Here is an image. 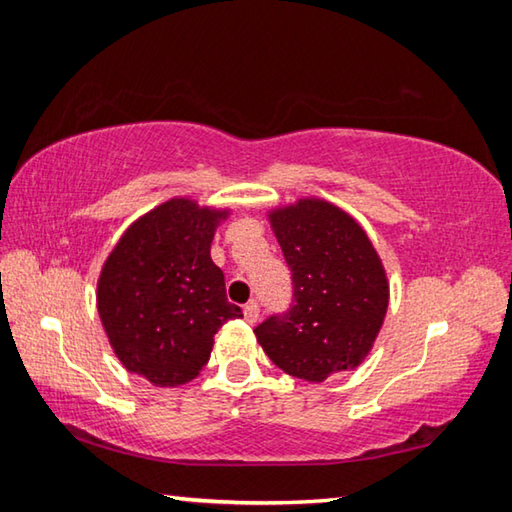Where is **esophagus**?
I'll return each mask as SVG.
<instances>
[{
    "instance_id": "34e87169",
    "label": "esophagus",
    "mask_w": 512,
    "mask_h": 512,
    "mask_svg": "<svg viewBox=\"0 0 512 512\" xmlns=\"http://www.w3.org/2000/svg\"><path fill=\"white\" fill-rule=\"evenodd\" d=\"M244 318H246V323H250V325L257 323V318H259V305H257L255 300H250L248 305L244 307Z\"/></svg>"
}]
</instances>
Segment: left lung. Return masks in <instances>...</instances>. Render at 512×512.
Instances as JSON below:
<instances>
[{
    "label": "left lung",
    "mask_w": 512,
    "mask_h": 512,
    "mask_svg": "<svg viewBox=\"0 0 512 512\" xmlns=\"http://www.w3.org/2000/svg\"><path fill=\"white\" fill-rule=\"evenodd\" d=\"M266 216L291 268L296 305L259 325L257 343L277 368L311 384L361 366L391 296L366 230L316 196L271 207Z\"/></svg>",
    "instance_id": "1"
}]
</instances>
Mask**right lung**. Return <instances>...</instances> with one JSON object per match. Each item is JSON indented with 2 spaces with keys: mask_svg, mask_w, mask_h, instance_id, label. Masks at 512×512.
Wrapping results in <instances>:
<instances>
[{
  "mask_svg": "<svg viewBox=\"0 0 512 512\" xmlns=\"http://www.w3.org/2000/svg\"><path fill=\"white\" fill-rule=\"evenodd\" d=\"M230 212L173 196L128 225L101 266L103 332L121 366L153 386L196 379L221 325L244 318L225 298L223 271L210 255Z\"/></svg>",
  "mask_w": 512,
  "mask_h": 512,
  "instance_id": "right-lung-1",
  "label": "right lung"
}]
</instances>
